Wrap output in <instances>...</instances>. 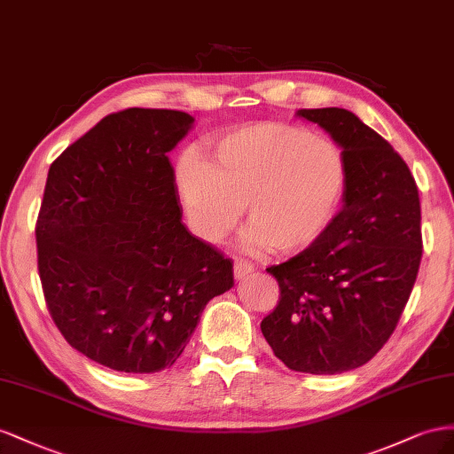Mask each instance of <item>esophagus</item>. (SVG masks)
Masks as SVG:
<instances>
[{
  "mask_svg": "<svg viewBox=\"0 0 454 454\" xmlns=\"http://www.w3.org/2000/svg\"><path fill=\"white\" fill-rule=\"evenodd\" d=\"M253 270H254V266L251 262L241 261V258H236V262H234V276H236V279H243L245 276H249Z\"/></svg>",
  "mask_w": 454,
  "mask_h": 454,
  "instance_id": "34e87169",
  "label": "esophagus"
}]
</instances>
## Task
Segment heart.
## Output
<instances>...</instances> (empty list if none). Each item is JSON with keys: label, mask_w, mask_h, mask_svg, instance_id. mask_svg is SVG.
Returning a JSON list of instances; mask_svg holds the SVG:
<instances>
[{"label": "heart", "mask_w": 454, "mask_h": 454, "mask_svg": "<svg viewBox=\"0 0 454 454\" xmlns=\"http://www.w3.org/2000/svg\"><path fill=\"white\" fill-rule=\"evenodd\" d=\"M346 183L348 165L336 142L283 123L218 135L207 145V160L186 153L175 169L178 198L205 241H223L245 205L247 253L312 247L339 215Z\"/></svg>", "instance_id": "heart-1"}]
</instances>
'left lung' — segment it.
I'll return each instance as SVG.
<instances>
[{
	"mask_svg": "<svg viewBox=\"0 0 454 454\" xmlns=\"http://www.w3.org/2000/svg\"><path fill=\"white\" fill-rule=\"evenodd\" d=\"M340 146L342 209L317 243L270 266L279 302L261 323L278 359L299 372L365 365L390 339L422 258L420 200L401 155L344 108L299 110Z\"/></svg>",
	"mask_w": 454,
	"mask_h": 454,
	"instance_id": "1",
	"label": "left lung"
}]
</instances>
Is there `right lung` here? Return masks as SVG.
I'll use <instances>...</instances> for the list:
<instances>
[{
    "label": "right lung",
    "mask_w": 454,
    "mask_h": 454,
    "mask_svg": "<svg viewBox=\"0 0 454 454\" xmlns=\"http://www.w3.org/2000/svg\"><path fill=\"white\" fill-rule=\"evenodd\" d=\"M193 125L178 110L110 114L47 175L35 226L47 308L67 342L121 372L171 367L234 268L190 234L167 158Z\"/></svg>",
    "instance_id": "right-lung-1"
}]
</instances>
